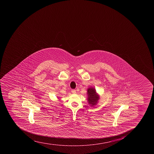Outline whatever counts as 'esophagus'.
I'll return each mask as SVG.
<instances>
[{"mask_svg":"<svg viewBox=\"0 0 154 154\" xmlns=\"http://www.w3.org/2000/svg\"><path fill=\"white\" fill-rule=\"evenodd\" d=\"M72 93H73V94H75L76 92V90H75V89H72L71 90Z\"/></svg>","mask_w":154,"mask_h":154,"instance_id":"1","label":"esophagus"}]
</instances>
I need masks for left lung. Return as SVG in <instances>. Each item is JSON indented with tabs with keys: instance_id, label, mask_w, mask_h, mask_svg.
Segmentation results:
<instances>
[{
	"instance_id": "left-lung-1",
	"label": "left lung",
	"mask_w": 154,
	"mask_h": 154,
	"mask_svg": "<svg viewBox=\"0 0 154 154\" xmlns=\"http://www.w3.org/2000/svg\"><path fill=\"white\" fill-rule=\"evenodd\" d=\"M87 101L91 106L97 105L100 99L99 95L97 93L96 89L93 87H90L87 89Z\"/></svg>"
}]
</instances>
